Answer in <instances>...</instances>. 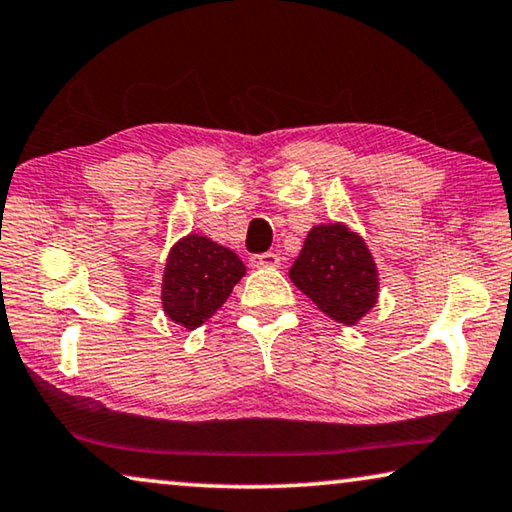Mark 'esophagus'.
I'll return each instance as SVG.
<instances>
[{
	"mask_svg": "<svg viewBox=\"0 0 512 512\" xmlns=\"http://www.w3.org/2000/svg\"><path fill=\"white\" fill-rule=\"evenodd\" d=\"M251 265H254V268H279L281 256L274 254V251H265V254L251 256Z\"/></svg>",
	"mask_w": 512,
	"mask_h": 512,
	"instance_id": "1",
	"label": "esophagus"
}]
</instances>
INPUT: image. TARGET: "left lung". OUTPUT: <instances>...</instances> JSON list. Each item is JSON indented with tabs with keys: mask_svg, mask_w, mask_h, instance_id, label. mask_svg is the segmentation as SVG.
<instances>
[{
	"mask_svg": "<svg viewBox=\"0 0 512 512\" xmlns=\"http://www.w3.org/2000/svg\"><path fill=\"white\" fill-rule=\"evenodd\" d=\"M288 277L332 321L355 325L379 298V272L365 240L344 224L314 226Z\"/></svg>",
	"mask_w": 512,
	"mask_h": 512,
	"instance_id": "8db88e82",
	"label": "left lung"
}]
</instances>
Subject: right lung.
I'll use <instances>...</instances> for the list:
<instances>
[{"label":"right lung","mask_w":512,"mask_h":512,"mask_svg":"<svg viewBox=\"0 0 512 512\" xmlns=\"http://www.w3.org/2000/svg\"><path fill=\"white\" fill-rule=\"evenodd\" d=\"M244 272L247 268L235 251L203 235H187L173 244L164 268L161 305L166 316L182 328L196 330L217 314Z\"/></svg>","instance_id":"obj_1"}]
</instances>
